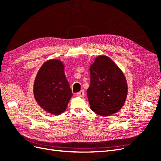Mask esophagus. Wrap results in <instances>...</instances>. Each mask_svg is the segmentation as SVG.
I'll return each mask as SVG.
<instances>
[{
  "instance_id": "obj_1",
  "label": "esophagus",
  "mask_w": 161,
  "mask_h": 161,
  "mask_svg": "<svg viewBox=\"0 0 161 161\" xmlns=\"http://www.w3.org/2000/svg\"><path fill=\"white\" fill-rule=\"evenodd\" d=\"M84 95H85V92H84V91H83V90H82V91H79V92H78L77 93H76V95H77V96L80 97H83Z\"/></svg>"
}]
</instances>
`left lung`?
I'll return each mask as SVG.
<instances>
[{"instance_id":"obj_1","label":"left lung","mask_w":161,"mask_h":161,"mask_svg":"<svg viewBox=\"0 0 161 161\" xmlns=\"http://www.w3.org/2000/svg\"><path fill=\"white\" fill-rule=\"evenodd\" d=\"M89 70L91 83L87 97L91 110L103 117L117 113L124 105L128 94L123 72L105 55L96 57Z\"/></svg>"}]
</instances>
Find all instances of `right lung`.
<instances>
[{
	"mask_svg": "<svg viewBox=\"0 0 161 161\" xmlns=\"http://www.w3.org/2000/svg\"><path fill=\"white\" fill-rule=\"evenodd\" d=\"M33 95L38 105L46 112L60 115L64 112L73 95L60 60L43 63L33 84Z\"/></svg>",
	"mask_w": 161,
	"mask_h": 161,
	"instance_id": "obj_1",
	"label": "right lung"
}]
</instances>
